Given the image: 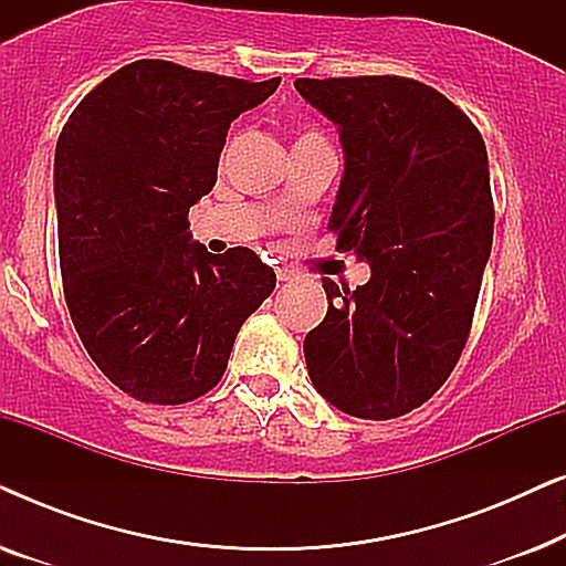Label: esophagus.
<instances>
[{
  "label": "esophagus",
  "instance_id": "esophagus-1",
  "mask_svg": "<svg viewBox=\"0 0 566 566\" xmlns=\"http://www.w3.org/2000/svg\"><path fill=\"white\" fill-rule=\"evenodd\" d=\"M275 275H277V281H281V283L291 281V277H293V273H291L289 268H275Z\"/></svg>",
  "mask_w": 566,
  "mask_h": 566
}]
</instances>
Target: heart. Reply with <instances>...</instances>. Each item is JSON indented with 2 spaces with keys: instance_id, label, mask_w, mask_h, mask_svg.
Masks as SVG:
<instances>
[{
  "instance_id": "b5f03b06",
  "label": "heart",
  "mask_w": 566,
  "mask_h": 566,
  "mask_svg": "<svg viewBox=\"0 0 566 566\" xmlns=\"http://www.w3.org/2000/svg\"><path fill=\"white\" fill-rule=\"evenodd\" d=\"M296 146H329V144H327V138H324L322 130L304 128L296 136V144H293V149H296Z\"/></svg>"
}]
</instances>
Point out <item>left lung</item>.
Returning <instances> with one entry per match:
<instances>
[{
  "label": "left lung",
  "instance_id": "8db88e82",
  "mask_svg": "<svg viewBox=\"0 0 566 566\" xmlns=\"http://www.w3.org/2000/svg\"><path fill=\"white\" fill-rule=\"evenodd\" d=\"M296 90L339 126L345 175L329 229L337 252L370 265L355 291L322 277L329 306L304 339L308 376L345 415L391 420L446 384L469 339L494 231L484 138L407 76L296 80Z\"/></svg>",
  "mask_w": 566,
  "mask_h": 566
}]
</instances>
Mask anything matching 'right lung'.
<instances>
[{
	"instance_id": "1",
	"label": "right lung",
	"mask_w": 566,
	"mask_h": 566,
	"mask_svg": "<svg viewBox=\"0 0 566 566\" xmlns=\"http://www.w3.org/2000/svg\"><path fill=\"white\" fill-rule=\"evenodd\" d=\"M281 84L142 59L74 107L53 192L64 298L84 350L146 405H185L221 381L237 332L275 289L247 247L192 242L190 206L216 185L231 120Z\"/></svg>"
}]
</instances>
